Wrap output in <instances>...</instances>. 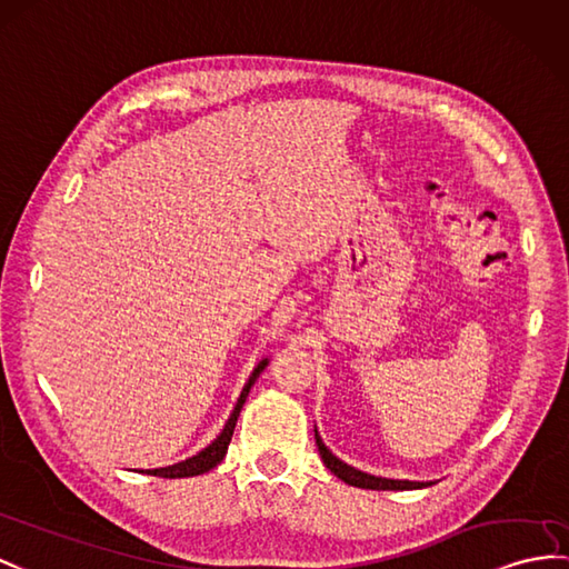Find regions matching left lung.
<instances>
[{
	"instance_id": "8db88e82",
	"label": "left lung",
	"mask_w": 569,
	"mask_h": 569,
	"mask_svg": "<svg viewBox=\"0 0 569 569\" xmlns=\"http://www.w3.org/2000/svg\"><path fill=\"white\" fill-rule=\"evenodd\" d=\"M316 445H318V453H321L326 468H330V473L338 476L340 480H345L348 485H355V488H365V490H418V488H425V482L377 478V476L362 473V470H357V468H352L348 463H342L340 459H336V456H332L326 449V445L321 441V437H318V432H316Z\"/></svg>"
}]
</instances>
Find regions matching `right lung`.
<instances>
[{"mask_svg":"<svg viewBox=\"0 0 569 569\" xmlns=\"http://www.w3.org/2000/svg\"><path fill=\"white\" fill-rule=\"evenodd\" d=\"M266 365H268V359H262V362L253 369L251 379H248V383L243 386L241 398H239L237 408H233L229 422L224 425V429H221V435L212 441L210 447L202 449L198 456H192V459H186V461H180V463H176V466L154 468V470H142V473H147V476H159V478H190V476H202V473H207V470H212V468L227 456L229 441H231V435H233V427H237L239 412H241V408H243V403H246V396H248V391H251V386L256 383V379L260 377V371L266 369Z\"/></svg>","mask_w":569,"mask_h":569,"instance_id":"right-lung-1","label":"right lung"}]
</instances>
